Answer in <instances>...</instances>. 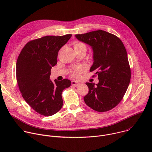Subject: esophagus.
Returning a JSON list of instances; mask_svg holds the SVG:
<instances>
[{
	"label": "esophagus",
	"mask_w": 152,
	"mask_h": 152,
	"mask_svg": "<svg viewBox=\"0 0 152 152\" xmlns=\"http://www.w3.org/2000/svg\"><path fill=\"white\" fill-rule=\"evenodd\" d=\"M79 82H78L77 81H75V80H73V81H72V85H73V86H78L79 85Z\"/></svg>",
	"instance_id": "obj_1"
}]
</instances>
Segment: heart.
<instances>
[{"instance_id":"obj_1","label":"heart","mask_w":152,"mask_h":152,"mask_svg":"<svg viewBox=\"0 0 152 152\" xmlns=\"http://www.w3.org/2000/svg\"><path fill=\"white\" fill-rule=\"evenodd\" d=\"M74 49L75 51H82L83 50L86 52V46L84 43L82 42H75L74 44ZM84 67L82 66H79L73 69L70 72V76L73 78L78 79L80 77V75L82 72L84 70Z\"/></svg>"}]
</instances>
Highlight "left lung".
I'll use <instances>...</instances> for the list:
<instances>
[{
	"mask_svg": "<svg viewBox=\"0 0 152 152\" xmlns=\"http://www.w3.org/2000/svg\"><path fill=\"white\" fill-rule=\"evenodd\" d=\"M75 37L91 46L94 62L90 72L96 71L99 83L86 82L89 91L85 103L97 112L108 111L122 100L131 77L127 52L115 35L97 30Z\"/></svg>",
	"mask_w": 152,
	"mask_h": 152,
	"instance_id": "left-lung-1",
	"label": "left lung"
}]
</instances>
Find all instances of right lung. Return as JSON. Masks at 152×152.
I'll return each mask as SVG.
<instances>
[{"instance_id": "add662e5", "label": "right lung", "mask_w": 152, "mask_h": 152, "mask_svg": "<svg viewBox=\"0 0 152 152\" xmlns=\"http://www.w3.org/2000/svg\"><path fill=\"white\" fill-rule=\"evenodd\" d=\"M72 36H45L29 41L20 53L16 64L19 90L26 103L40 115L51 116L62 106V91L71 81L50 80L52 67L57 64L59 49Z\"/></svg>"}]
</instances>
